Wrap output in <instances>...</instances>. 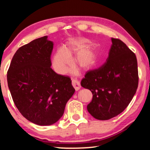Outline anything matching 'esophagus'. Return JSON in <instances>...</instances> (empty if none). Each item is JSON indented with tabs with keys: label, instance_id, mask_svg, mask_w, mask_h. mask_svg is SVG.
<instances>
[{
	"label": "esophagus",
	"instance_id": "obj_1",
	"mask_svg": "<svg viewBox=\"0 0 150 150\" xmlns=\"http://www.w3.org/2000/svg\"><path fill=\"white\" fill-rule=\"evenodd\" d=\"M72 85H73V87L75 88V91H79L81 88L80 83L78 81L75 80V79L72 80Z\"/></svg>",
	"mask_w": 150,
	"mask_h": 150
}]
</instances>
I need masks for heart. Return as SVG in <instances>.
<instances>
[{"mask_svg":"<svg viewBox=\"0 0 150 150\" xmlns=\"http://www.w3.org/2000/svg\"><path fill=\"white\" fill-rule=\"evenodd\" d=\"M91 41L86 38L73 39L65 45L55 52L52 58V67L58 74H63L72 62L71 55L74 57L75 64L83 71H88L95 66L98 62V54L96 47L90 44ZM71 72L77 73L76 69H71Z\"/></svg>","mask_w":150,"mask_h":150,"instance_id":"heart-1","label":"heart"}]
</instances>
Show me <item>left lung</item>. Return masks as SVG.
Here are the masks:
<instances>
[{
	"mask_svg": "<svg viewBox=\"0 0 150 150\" xmlns=\"http://www.w3.org/2000/svg\"><path fill=\"white\" fill-rule=\"evenodd\" d=\"M111 40L106 62L98 69L88 71L81 82L83 87L93 93L88 112L100 120H109L122 112L138 85L135 54L120 40L112 38Z\"/></svg>",
	"mask_w": 150,
	"mask_h": 150,
	"instance_id": "8db88e82",
	"label": "left lung"
}]
</instances>
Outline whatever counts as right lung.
Segmentation results:
<instances>
[{"label":"right lung","instance_id":"1","mask_svg":"<svg viewBox=\"0 0 150 150\" xmlns=\"http://www.w3.org/2000/svg\"><path fill=\"white\" fill-rule=\"evenodd\" d=\"M53 47L54 43L47 35L20 47L7 72L8 86L18 110L40 126L59 120L75 93L71 79L51 68Z\"/></svg>","mask_w":150,"mask_h":150}]
</instances>
